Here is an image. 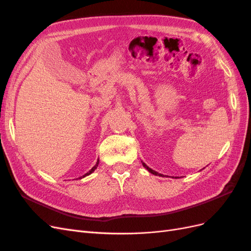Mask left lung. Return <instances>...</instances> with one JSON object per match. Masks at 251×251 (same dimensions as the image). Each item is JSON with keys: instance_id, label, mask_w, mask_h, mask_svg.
Segmentation results:
<instances>
[{"instance_id": "obj_1", "label": "left lung", "mask_w": 251, "mask_h": 251, "mask_svg": "<svg viewBox=\"0 0 251 251\" xmlns=\"http://www.w3.org/2000/svg\"><path fill=\"white\" fill-rule=\"evenodd\" d=\"M142 165L144 166V169H147L151 174H153V175H156V176H162V175L161 174H159V173H157V172H155L154 170H151V169H150L149 168V166L146 164V163H144V162H142Z\"/></svg>"}]
</instances>
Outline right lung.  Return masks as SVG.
<instances>
[{"instance_id": "obj_1", "label": "right lung", "mask_w": 251, "mask_h": 251, "mask_svg": "<svg viewBox=\"0 0 251 251\" xmlns=\"http://www.w3.org/2000/svg\"><path fill=\"white\" fill-rule=\"evenodd\" d=\"M98 163H100V159H98V160H97V162H96V164L93 166V168L92 169H91L87 174H85V175H83V176L82 177H79L78 179H81V178H85L86 176H89V175H91V174H92L96 169H97V166H98Z\"/></svg>"}]
</instances>
